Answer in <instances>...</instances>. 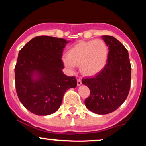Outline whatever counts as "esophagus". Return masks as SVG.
Returning a JSON list of instances; mask_svg holds the SVG:
<instances>
[{"label":"esophagus","instance_id":"34e87169","mask_svg":"<svg viewBox=\"0 0 146 146\" xmlns=\"http://www.w3.org/2000/svg\"><path fill=\"white\" fill-rule=\"evenodd\" d=\"M77 84H78V86H80V85L82 84L81 79H78V80H77Z\"/></svg>","mask_w":146,"mask_h":146}]
</instances>
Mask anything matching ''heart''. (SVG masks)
Wrapping results in <instances>:
<instances>
[{
  "label": "heart",
  "instance_id": "heart-1",
  "mask_svg": "<svg viewBox=\"0 0 146 146\" xmlns=\"http://www.w3.org/2000/svg\"><path fill=\"white\" fill-rule=\"evenodd\" d=\"M108 54V46L102 40L80 42L62 57V62L69 71H73L76 65H80L84 75H94L104 68Z\"/></svg>",
  "mask_w": 146,
  "mask_h": 146
}]
</instances>
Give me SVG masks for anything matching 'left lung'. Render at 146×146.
<instances>
[{"instance_id":"left-lung-1","label":"left lung","mask_w":146,"mask_h":146,"mask_svg":"<svg viewBox=\"0 0 146 146\" xmlns=\"http://www.w3.org/2000/svg\"><path fill=\"white\" fill-rule=\"evenodd\" d=\"M109 51L106 64L94 77L82 80L90 89L85 100L86 108L98 115L113 113L128 97L131 81V65L128 52L118 40L102 36Z\"/></svg>"}]
</instances>
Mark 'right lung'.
<instances>
[{"label": "right lung", "mask_w": 146, "mask_h": 146, "mask_svg": "<svg viewBox=\"0 0 146 146\" xmlns=\"http://www.w3.org/2000/svg\"><path fill=\"white\" fill-rule=\"evenodd\" d=\"M68 42L63 38L37 36L20 50L15 66L16 93L23 105L35 115L54 113L66 90L77 86L75 77L62 71V52Z\"/></svg>", "instance_id": "obj_1"}]
</instances>
